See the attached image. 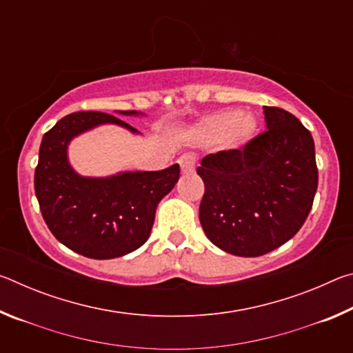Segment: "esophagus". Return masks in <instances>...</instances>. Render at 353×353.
<instances>
[{"label": "esophagus", "instance_id": "esophagus-1", "mask_svg": "<svg viewBox=\"0 0 353 353\" xmlns=\"http://www.w3.org/2000/svg\"><path fill=\"white\" fill-rule=\"evenodd\" d=\"M179 165H181V168L183 172H190L194 170V157L190 154H185L182 155L181 159H179Z\"/></svg>", "mask_w": 353, "mask_h": 353}]
</instances>
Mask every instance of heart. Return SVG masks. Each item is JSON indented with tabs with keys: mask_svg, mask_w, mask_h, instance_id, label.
<instances>
[{
	"mask_svg": "<svg viewBox=\"0 0 353 353\" xmlns=\"http://www.w3.org/2000/svg\"><path fill=\"white\" fill-rule=\"evenodd\" d=\"M255 130L254 118L240 110H223L202 119L193 130V137L202 143L224 141L235 146L246 141Z\"/></svg>",
	"mask_w": 353,
	"mask_h": 353,
	"instance_id": "1",
	"label": "heart"
}]
</instances>
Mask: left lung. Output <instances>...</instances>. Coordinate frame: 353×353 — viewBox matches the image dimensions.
<instances>
[{
    "label": "left lung",
    "instance_id": "obj_1",
    "mask_svg": "<svg viewBox=\"0 0 353 353\" xmlns=\"http://www.w3.org/2000/svg\"><path fill=\"white\" fill-rule=\"evenodd\" d=\"M266 130L240 149L208 154L199 219L214 246L260 256L282 246L305 223L318 188L310 130L280 107H263Z\"/></svg>",
    "mask_w": 353,
    "mask_h": 353
}]
</instances>
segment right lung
I'll return each instance as SVG.
<instances>
[{"mask_svg": "<svg viewBox=\"0 0 353 353\" xmlns=\"http://www.w3.org/2000/svg\"><path fill=\"white\" fill-rule=\"evenodd\" d=\"M103 123L137 132L109 113H70L43 135L34 174L35 196L48 229L68 249L94 260L117 259L143 246L151 234L155 208L181 174L174 163L160 171L123 172L105 179L77 176L67 160L68 143Z\"/></svg>", "mask_w": 353, "mask_h": 353, "instance_id": "right-lung-1", "label": "right lung"}]
</instances>
